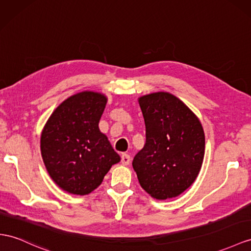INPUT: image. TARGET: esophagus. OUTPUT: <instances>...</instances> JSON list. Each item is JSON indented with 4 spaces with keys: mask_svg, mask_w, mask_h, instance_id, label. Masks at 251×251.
Returning a JSON list of instances; mask_svg holds the SVG:
<instances>
[{
    "mask_svg": "<svg viewBox=\"0 0 251 251\" xmlns=\"http://www.w3.org/2000/svg\"><path fill=\"white\" fill-rule=\"evenodd\" d=\"M130 156L129 155H127V153H123V155H122V157H121V162L123 163L124 165H128L130 163Z\"/></svg>",
    "mask_w": 251,
    "mask_h": 251,
    "instance_id": "1",
    "label": "esophagus"
}]
</instances>
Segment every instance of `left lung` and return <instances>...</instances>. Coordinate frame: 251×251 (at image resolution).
<instances>
[{
    "instance_id": "left-lung-1",
    "label": "left lung",
    "mask_w": 251,
    "mask_h": 251,
    "mask_svg": "<svg viewBox=\"0 0 251 251\" xmlns=\"http://www.w3.org/2000/svg\"><path fill=\"white\" fill-rule=\"evenodd\" d=\"M146 142L133 158L139 182L156 199L180 195L201 171L204 133L201 122L171 93L157 92L139 99Z\"/></svg>"
}]
</instances>
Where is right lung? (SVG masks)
Listing matches in <instances>:
<instances>
[{
	"instance_id": "1",
	"label": "right lung",
	"mask_w": 251,
	"mask_h": 251,
	"mask_svg": "<svg viewBox=\"0 0 251 251\" xmlns=\"http://www.w3.org/2000/svg\"><path fill=\"white\" fill-rule=\"evenodd\" d=\"M105 95L77 93L55 109L41 134V155L50 178L71 194L86 195L120 161L99 122Z\"/></svg>"
}]
</instances>
